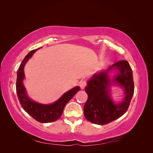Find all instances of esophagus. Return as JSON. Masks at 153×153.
I'll return each mask as SVG.
<instances>
[{"mask_svg": "<svg viewBox=\"0 0 153 153\" xmlns=\"http://www.w3.org/2000/svg\"><path fill=\"white\" fill-rule=\"evenodd\" d=\"M86 85H87V82L85 80L80 81V83H79V85H80V88H81L82 89H84L85 87L86 86Z\"/></svg>", "mask_w": 153, "mask_h": 153, "instance_id": "obj_1", "label": "esophagus"}]
</instances>
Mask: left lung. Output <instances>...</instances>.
Here are the masks:
<instances>
[{
    "label": "left lung",
    "mask_w": 153,
    "mask_h": 153,
    "mask_svg": "<svg viewBox=\"0 0 153 153\" xmlns=\"http://www.w3.org/2000/svg\"><path fill=\"white\" fill-rule=\"evenodd\" d=\"M113 72V77L110 74ZM122 88L125 97L121 102L115 103L111 97V87ZM85 91L88 98L84 112L88 121L104 125L121 117L126 112L134 93L132 69L126 61H120L106 70L94 73L87 81Z\"/></svg>",
    "instance_id": "8db88e82"
}]
</instances>
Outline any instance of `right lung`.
Returning <instances> with one entry per match:
<instances>
[{
    "label": "right lung",
    "mask_w": 153,
    "mask_h": 153,
    "mask_svg": "<svg viewBox=\"0 0 153 153\" xmlns=\"http://www.w3.org/2000/svg\"><path fill=\"white\" fill-rule=\"evenodd\" d=\"M38 49L39 48L32 50L27 54L18 69L16 84L17 96L22 108L36 121L42 123H52L60 118L62 114L64 106L80 89L79 86L73 87L63 94L56 101L48 105L41 104L31 100L27 95L25 87L23 83L25 78L24 67L26 63Z\"/></svg>",
    "instance_id": "add662e5"
}]
</instances>
